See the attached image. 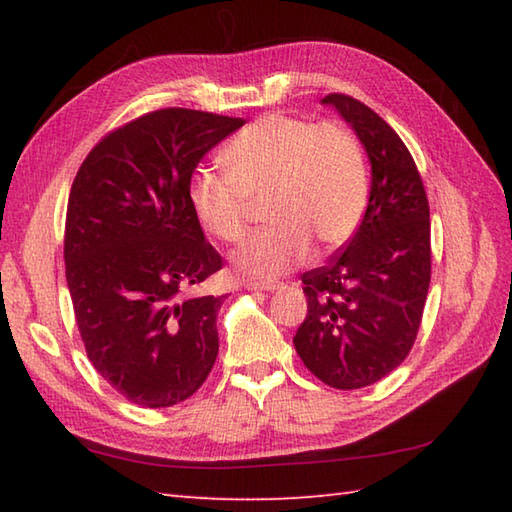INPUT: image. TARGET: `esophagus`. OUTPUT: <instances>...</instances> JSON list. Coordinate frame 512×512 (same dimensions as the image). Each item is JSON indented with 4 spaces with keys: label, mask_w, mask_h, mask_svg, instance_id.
Here are the masks:
<instances>
[{
    "label": "esophagus",
    "mask_w": 512,
    "mask_h": 512,
    "mask_svg": "<svg viewBox=\"0 0 512 512\" xmlns=\"http://www.w3.org/2000/svg\"><path fill=\"white\" fill-rule=\"evenodd\" d=\"M246 290H266V292H275L281 288V284H277V281H246Z\"/></svg>",
    "instance_id": "obj_1"
}]
</instances>
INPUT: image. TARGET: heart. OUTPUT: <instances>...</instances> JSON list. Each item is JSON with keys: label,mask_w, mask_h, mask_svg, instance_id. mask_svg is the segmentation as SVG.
Returning <instances> with one entry per match:
<instances>
[{"label": "heart", "mask_w": 512, "mask_h": 512, "mask_svg": "<svg viewBox=\"0 0 512 512\" xmlns=\"http://www.w3.org/2000/svg\"><path fill=\"white\" fill-rule=\"evenodd\" d=\"M226 176L195 171L187 198L195 220L220 242L246 233L248 200L264 202V231L250 235L231 262L237 275L268 281L301 264L314 246L332 253L361 224L369 178L350 129L268 114L246 125L220 154Z\"/></svg>", "instance_id": "heart-1"}]
</instances>
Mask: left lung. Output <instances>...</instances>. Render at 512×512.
<instances>
[{"label":"left lung","mask_w":512,"mask_h":512,"mask_svg":"<svg viewBox=\"0 0 512 512\" xmlns=\"http://www.w3.org/2000/svg\"><path fill=\"white\" fill-rule=\"evenodd\" d=\"M372 165L363 222L328 266L301 275L308 314L295 334L303 365L334 389L378 383L416 341L431 281V222L409 149L383 118L347 94H328Z\"/></svg>","instance_id":"left-lung-1"}]
</instances>
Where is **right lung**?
I'll return each instance as SVG.
<instances>
[{
  "instance_id": "obj_1",
  "label": "right lung",
  "mask_w": 512,
  "mask_h": 512,
  "mask_svg": "<svg viewBox=\"0 0 512 512\" xmlns=\"http://www.w3.org/2000/svg\"><path fill=\"white\" fill-rule=\"evenodd\" d=\"M244 118L167 107L107 134L76 173L65 279L94 369L160 409L187 400L217 358L222 297L191 295L222 268L189 206L198 162Z\"/></svg>"
}]
</instances>
